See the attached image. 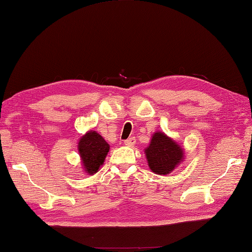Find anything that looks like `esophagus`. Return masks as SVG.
I'll use <instances>...</instances> for the list:
<instances>
[{
	"label": "esophagus",
	"instance_id": "1",
	"mask_svg": "<svg viewBox=\"0 0 252 252\" xmlns=\"http://www.w3.org/2000/svg\"><path fill=\"white\" fill-rule=\"evenodd\" d=\"M135 137L134 136H131V137H129V139L127 140H126L125 141V144L126 145V146H133L135 144Z\"/></svg>",
	"mask_w": 252,
	"mask_h": 252
}]
</instances>
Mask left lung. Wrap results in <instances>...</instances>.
Here are the masks:
<instances>
[{"label": "left lung", "instance_id": "left-lung-1", "mask_svg": "<svg viewBox=\"0 0 252 252\" xmlns=\"http://www.w3.org/2000/svg\"><path fill=\"white\" fill-rule=\"evenodd\" d=\"M145 154L150 168L158 175L169 174L184 159L181 147L162 132L153 135Z\"/></svg>", "mask_w": 252, "mask_h": 252}]
</instances>
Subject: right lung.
I'll use <instances>...</instances> for the list:
<instances>
[{
  "instance_id": "add662e5",
  "label": "right lung",
  "mask_w": 252,
  "mask_h": 252,
  "mask_svg": "<svg viewBox=\"0 0 252 252\" xmlns=\"http://www.w3.org/2000/svg\"><path fill=\"white\" fill-rule=\"evenodd\" d=\"M78 152L85 171L94 175L105 160L109 152V144L96 131H90L78 142Z\"/></svg>"
}]
</instances>
